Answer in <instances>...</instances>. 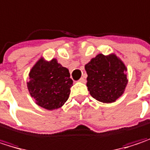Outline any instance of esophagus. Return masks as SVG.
I'll return each instance as SVG.
<instances>
[{"mask_svg":"<svg viewBox=\"0 0 150 150\" xmlns=\"http://www.w3.org/2000/svg\"><path fill=\"white\" fill-rule=\"evenodd\" d=\"M79 81H80L81 83H85V78H84V77H82V78L79 79Z\"/></svg>","mask_w":150,"mask_h":150,"instance_id":"1","label":"esophagus"}]
</instances>
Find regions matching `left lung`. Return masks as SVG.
Segmentation results:
<instances>
[{"label": "left lung", "instance_id": "1", "mask_svg": "<svg viewBox=\"0 0 150 150\" xmlns=\"http://www.w3.org/2000/svg\"><path fill=\"white\" fill-rule=\"evenodd\" d=\"M87 87L92 98L113 103L122 95L128 83L126 66L115 54H98L86 64Z\"/></svg>", "mask_w": 150, "mask_h": 150}]
</instances>
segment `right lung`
<instances>
[{"label": "right lung", "mask_w": 150, "mask_h": 150, "mask_svg": "<svg viewBox=\"0 0 150 150\" xmlns=\"http://www.w3.org/2000/svg\"><path fill=\"white\" fill-rule=\"evenodd\" d=\"M71 85L68 69L55 59L50 61L40 59L29 73L28 88L30 95L39 106L49 110L60 108L66 103Z\"/></svg>", "instance_id": "right-lung-1"}]
</instances>
